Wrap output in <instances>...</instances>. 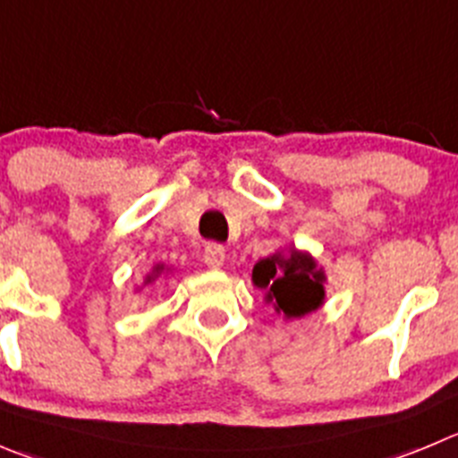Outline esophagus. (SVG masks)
Here are the masks:
<instances>
[{"instance_id":"esophagus-1","label":"esophagus","mask_w":458,"mask_h":458,"mask_svg":"<svg viewBox=\"0 0 458 458\" xmlns=\"http://www.w3.org/2000/svg\"><path fill=\"white\" fill-rule=\"evenodd\" d=\"M203 259H205V264H208L209 268H221V267H224V262H225V249L216 242L208 243V246H205V250H203Z\"/></svg>"}]
</instances>
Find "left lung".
<instances>
[{"instance_id":"1","label":"left lung","mask_w":458,"mask_h":458,"mask_svg":"<svg viewBox=\"0 0 458 458\" xmlns=\"http://www.w3.org/2000/svg\"><path fill=\"white\" fill-rule=\"evenodd\" d=\"M323 271L305 253L289 250V258L273 255L262 259L253 268V282L259 289H267V298L277 311L287 318H301L318 310L323 302Z\"/></svg>"}]
</instances>
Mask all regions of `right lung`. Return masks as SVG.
<instances>
[{
  "mask_svg": "<svg viewBox=\"0 0 458 458\" xmlns=\"http://www.w3.org/2000/svg\"><path fill=\"white\" fill-rule=\"evenodd\" d=\"M160 271H162V267H156V271H153V273H151V276H148V277H147V282L156 280V276H157V273H160Z\"/></svg>",
  "mask_w": 458,
  "mask_h": 458,
  "instance_id": "obj_1",
  "label": "right lung"
}]
</instances>
